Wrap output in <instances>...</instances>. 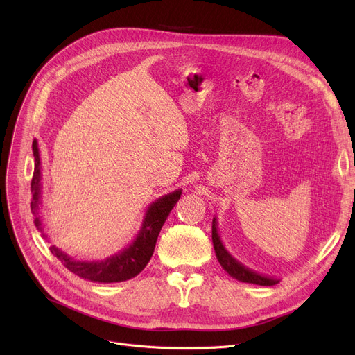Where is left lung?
I'll use <instances>...</instances> for the list:
<instances>
[{
  "label": "left lung",
  "mask_w": 355,
  "mask_h": 355,
  "mask_svg": "<svg viewBox=\"0 0 355 355\" xmlns=\"http://www.w3.org/2000/svg\"><path fill=\"white\" fill-rule=\"evenodd\" d=\"M217 218H213V230H211V237H213V246L216 250V256L217 260L220 262L221 268L225 269L232 277L237 279L240 282L245 284H254V285H260V286H272L276 285L279 282V279L276 277H270V276H265L260 275L249 268H246L243 263H240L239 260H236L223 245V241L220 239L218 230H217Z\"/></svg>",
  "instance_id": "1"
}]
</instances>
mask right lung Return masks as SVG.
<instances>
[{
  "mask_svg": "<svg viewBox=\"0 0 355 355\" xmlns=\"http://www.w3.org/2000/svg\"><path fill=\"white\" fill-rule=\"evenodd\" d=\"M33 155H34V174L31 180V213L34 216V225L47 240V236L42 226L40 218V206H42V162L39 154V144L37 139L33 141ZM181 189L168 193L158 200L153 201L148 206L145 217L142 220L141 229L137 237L129 243L125 249L119 250L118 253L112 254L103 260H76L74 257L69 256L63 250L58 249L55 246H50V252L58 257L74 275L80 276L82 279L90 282L98 284H114V282H123L130 277H135L138 273L144 270L148 265L149 259H151L158 234L164 226L166 217L170 216L171 210L177 204L181 197Z\"/></svg>",
  "mask_w": 355,
  "mask_h": 355,
  "instance_id": "1",
  "label": "right lung"
}]
</instances>
